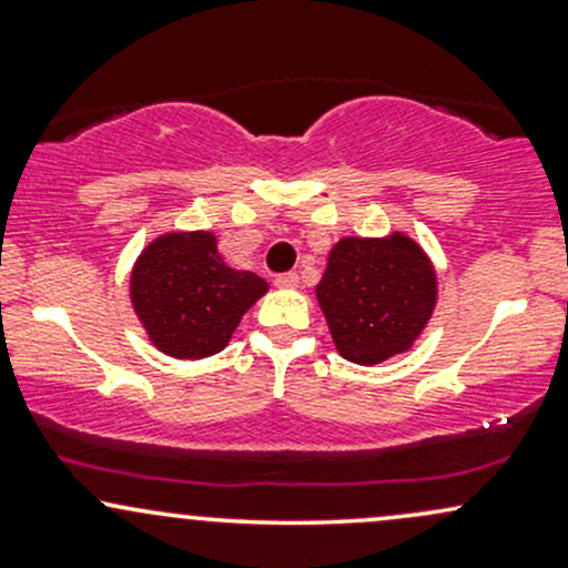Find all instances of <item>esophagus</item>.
Masks as SVG:
<instances>
[{"instance_id": "1", "label": "esophagus", "mask_w": 568, "mask_h": 568, "mask_svg": "<svg viewBox=\"0 0 568 568\" xmlns=\"http://www.w3.org/2000/svg\"><path fill=\"white\" fill-rule=\"evenodd\" d=\"M277 288H298V275L296 272H285V275L275 277Z\"/></svg>"}]
</instances>
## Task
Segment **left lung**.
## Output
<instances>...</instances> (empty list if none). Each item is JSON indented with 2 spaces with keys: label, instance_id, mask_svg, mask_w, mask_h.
Wrapping results in <instances>:
<instances>
[{
  "label": "left lung",
  "instance_id": "8db88e82",
  "mask_svg": "<svg viewBox=\"0 0 568 568\" xmlns=\"http://www.w3.org/2000/svg\"><path fill=\"white\" fill-rule=\"evenodd\" d=\"M338 355L376 366L414 347L438 304V275L416 240L342 237L315 288Z\"/></svg>",
  "mask_w": 568,
  "mask_h": 568
}]
</instances>
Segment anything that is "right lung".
Listing matches in <instances>:
<instances>
[{
    "instance_id": "1",
    "label": "right lung",
    "mask_w": 568,
    "mask_h": 568,
    "mask_svg": "<svg viewBox=\"0 0 568 568\" xmlns=\"http://www.w3.org/2000/svg\"><path fill=\"white\" fill-rule=\"evenodd\" d=\"M266 291L264 277L224 262L207 230L160 234L130 272V304L149 342L179 361L224 349Z\"/></svg>"
}]
</instances>
